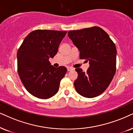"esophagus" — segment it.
<instances>
[{
  "label": "esophagus",
  "mask_w": 133,
  "mask_h": 133,
  "mask_svg": "<svg viewBox=\"0 0 133 133\" xmlns=\"http://www.w3.org/2000/svg\"><path fill=\"white\" fill-rule=\"evenodd\" d=\"M73 70V68H71V67H70V66L67 67V70H68V71H71V70Z\"/></svg>",
  "instance_id": "1"
}]
</instances>
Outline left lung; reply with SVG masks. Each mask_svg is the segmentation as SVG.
Returning a JSON list of instances; mask_svg holds the SVG:
<instances>
[{
    "label": "left lung",
    "mask_w": 133,
    "mask_h": 133,
    "mask_svg": "<svg viewBox=\"0 0 133 133\" xmlns=\"http://www.w3.org/2000/svg\"><path fill=\"white\" fill-rule=\"evenodd\" d=\"M68 36L79 50V58L89 61L86 72L76 68L74 82L78 94L87 98L101 95L109 86L116 71L117 49L108 34L100 27L70 31Z\"/></svg>",
    "instance_id": "8db88e82"
}]
</instances>
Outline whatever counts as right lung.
Masks as SVG:
<instances>
[{"label": "right lung", "mask_w": 133, "mask_h": 133, "mask_svg": "<svg viewBox=\"0 0 133 133\" xmlns=\"http://www.w3.org/2000/svg\"><path fill=\"white\" fill-rule=\"evenodd\" d=\"M66 31L37 29L30 32L17 52L18 72L28 91L34 97L46 99L58 92L66 68H55L49 61L58 51Z\"/></svg>", "instance_id": "1"}]
</instances>
